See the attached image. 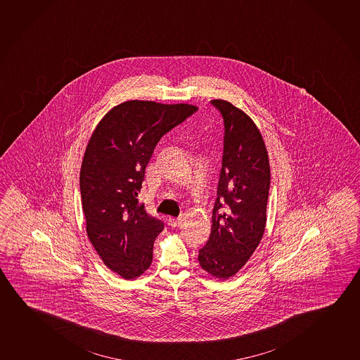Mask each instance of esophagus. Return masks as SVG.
Instances as JSON below:
<instances>
[{
    "label": "esophagus",
    "mask_w": 360,
    "mask_h": 360,
    "mask_svg": "<svg viewBox=\"0 0 360 360\" xmlns=\"http://www.w3.org/2000/svg\"><path fill=\"white\" fill-rule=\"evenodd\" d=\"M168 224L171 225L172 228H177V226L182 224V220L177 219V218H169L168 219Z\"/></svg>",
    "instance_id": "esophagus-1"
}]
</instances>
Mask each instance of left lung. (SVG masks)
Here are the masks:
<instances>
[{
  "mask_svg": "<svg viewBox=\"0 0 360 360\" xmlns=\"http://www.w3.org/2000/svg\"><path fill=\"white\" fill-rule=\"evenodd\" d=\"M224 122L223 158L212 233L199 250L205 271L228 278L239 271L260 244L270 191V165L254 121L225 100H212Z\"/></svg>",
  "mask_w": 360,
  "mask_h": 360,
  "instance_id": "8db88e82",
  "label": "left lung"
}]
</instances>
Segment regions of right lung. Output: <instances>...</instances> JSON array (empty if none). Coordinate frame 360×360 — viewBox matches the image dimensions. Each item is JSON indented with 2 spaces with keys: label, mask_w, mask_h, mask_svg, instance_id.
Wrapping results in <instances>:
<instances>
[{
  "label": "right lung",
  "mask_w": 360,
  "mask_h": 360,
  "mask_svg": "<svg viewBox=\"0 0 360 360\" xmlns=\"http://www.w3.org/2000/svg\"><path fill=\"white\" fill-rule=\"evenodd\" d=\"M197 111L131 100L110 110L90 137L80 169L86 233L105 265L126 280L150 267L165 228L139 203L146 166L162 136Z\"/></svg>",
  "instance_id": "1"
}]
</instances>
